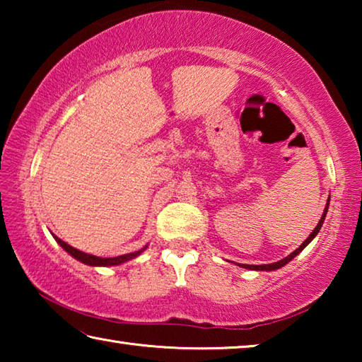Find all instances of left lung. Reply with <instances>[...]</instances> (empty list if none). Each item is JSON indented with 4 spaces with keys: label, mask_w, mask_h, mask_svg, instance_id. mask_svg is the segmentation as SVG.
<instances>
[{
    "label": "left lung",
    "mask_w": 362,
    "mask_h": 362,
    "mask_svg": "<svg viewBox=\"0 0 362 362\" xmlns=\"http://www.w3.org/2000/svg\"><path fill=\"white\" fill-rule=\"evenodd\" d=\"M329 201H330V196H329V199H327V204H326V207H324V212H322V216H321V220L320 222H317V225H316V228L310 233V236L306 238V240L300 244V247H297L296 250H293V252H291L289 255L287 257H284V259H281L279 262H274V263H268V265H241V263H236V265H240V267H243V268H247V269H255V272H273V269H279L281 267H284V265H287V263H289L293 257L296 255H298L300 252H302V250L308 246V244L315 240V236L317 235V233H320V230H321V226H322V223H324V218H326V214H327V209H329Z\"/></svg>",
    "instance_id": "obj_1"
}]
</instances>
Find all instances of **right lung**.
I'll list each match as a JSON object with an SVG mask.
<instances>
[{"label": "right lung", "mask_w": 362, "mask_h": 362, "mask_svg": "<svg viewBox=\"0 0 362 362\" xmlns=\"http://www.w3.org/2000/svg\"><path fill=\"white\" fill-rule=\"evenodd\" d=\"M52 236H54V240H56L60 244V246H62L64 250H66V252H69L71 257H75L76 260L83 262L84 265H89V267H115V265H121V263L136 259V257H139L146 249V246H145V247H142L140 250H136V252L118 255V257H108V259H103V257H97V255H93V254L81 252V250L71 247L70 244H66L65 241L60 240V238H57L56 235H52Z\"/></svg>", "instance_id": "right-lung-1"}]
</instances>
